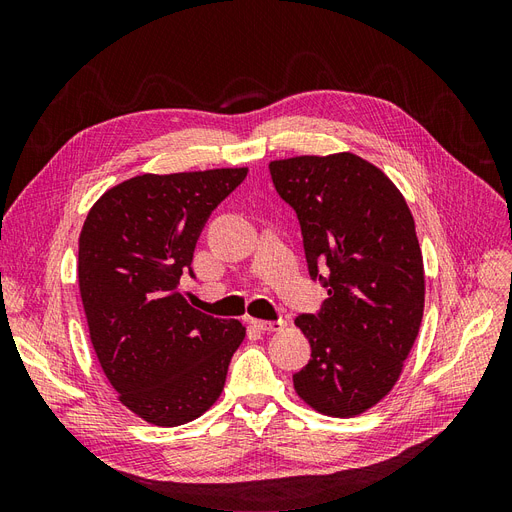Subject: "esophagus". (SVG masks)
I'll use <instances>...</instances> for the list:
<instances>
[{"instance_id":"1","label":"esophagus","mask_w":512,"mask_h":512,"mask_svg":"<svg viewBox=\"0 0 512 512\" xmlns=\"http://www.w3.org/2000/svg\"><path fill=\"white\" fill-rule=\"evenodd\" d=\"M252 322V327L254 329H258V331H269V333H273V331H284V327H286V322L284 320H250Z\"/></svg>"}]
</instances>
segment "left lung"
<instances>
[{"label":"left lung","instance_id":"1","mask_svg":"<svg viewBox=\"0 0 512 512\" xmlns=\"http://www.w3.org/2000/svg\"><path fill=\"white\" fill-rule=\"evenodd\" d=\"M269 170L297 211L309 275L329 292L316 316L294 320L312 346L294 391L320 414H363L389 395L421 329L425 269L414 218L397 185L350 151L275 160Z\"/></svg>","mask_w":512,"mask_h":512}]
</instances>
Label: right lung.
Listing matches in <instances>:
<instances>
[{
    "instance_id": "1",
    "label": "right lung",
    "mask_w": 512,
    "mask_h": 512,
    "mask_svg": "<svg viewBox=\"0 0 512 512\" xmlns=\"http://www.w3.org/2000/svg\"><path fill=\"white\" fill-rule=\"evenodd\" d=\"M247 168L138 175L106 190L79 237L89 337L119 401L143 421L177 427L224 391L245 327L194 309L179 290L211 211Z\"/></svg>"
}]
</instances>
